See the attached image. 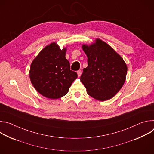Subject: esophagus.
<instances>
[{
  "mask_svg": "<svg viewBox=\"0 0 154 154\" xmlns=\"http://www.w3.org/2000/svg\"><path fill=\"white\" fill-rule=\"evenodd\" d=\"M77 73L78 77H80V76L81 75V74H82V71H81L80 70H79V71L77 72Z\"/></svg>",
  "mask_w": 154,
  "mask_h": 154,
  "instance_id": "obj_1",
  "label": "esophagus"
}]
</instances>
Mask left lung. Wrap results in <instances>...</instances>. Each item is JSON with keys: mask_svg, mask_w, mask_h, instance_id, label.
<instances>
[{"mask_svg": "<svg viewBox=\"0 0 154 154\" xmlns=\"http://www.w3.org/2000/svg\"><path fill=\"white\" fill-rule=\"evenodd\" d=\"M88 57L80 81L87 93L99 101L114 97L125 81L127 66L123 58L110 46L100 39L90 45H83Z\"/></svg>", "mask_w": 154, "mask_h": 154, "instance_id": "1", "label": "left lung"}]
</instances>
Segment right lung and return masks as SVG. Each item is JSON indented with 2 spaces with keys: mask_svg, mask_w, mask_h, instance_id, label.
<instances>
[{
  "mask_svg": "<svg viewBox=\"0 0 154 154\" xmlns=\"http://www.w3.org/2000/svg\"><path fill=\"white\" fill-rule=\"evenodd\" d=\"M66 48L61 49L53 42L42 49L31 64V83L39 94L48 99H57L65 96L77 77L66 58Z\"/></svg>",
  "mask_w": 154,
  "mask_h": 154,
  "instance_id": "1",
  "label": "right lung"
}]
</instances>
